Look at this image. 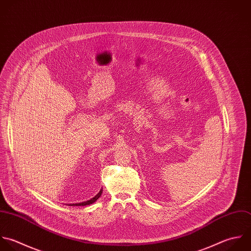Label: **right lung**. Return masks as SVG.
<instances>
[{"instance_id":"1","label":"right lung","mask_w":251,"mask_h":251,"mask_svg":"<svg viewBox=\"0 0 251 251\" xmlns=\"http://www.w3.org/2000/svg\"><path fill=\"white\" fill-rule=\"evenodd\" d=\"M101 194H102V189L99 192V194H97L93 199H91L90 201H84V202H81V203H73L72 205L73 206H85V205H90V204H92V203H94L100 196H101Z\"/></svg>"}]
</instances>
